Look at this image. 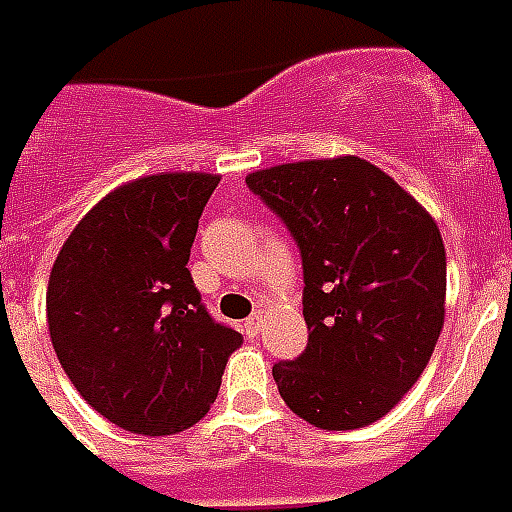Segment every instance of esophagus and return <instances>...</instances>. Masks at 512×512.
<instances>
[{"instance_id":"esophagus-1","label":"esophagus","mask_w":512,"mask_h":512,"mask_svg":"<svg viewBox=\"0 0 512 512\" xmlns=\"http://www.w3.org/2000/svg\"><path fill=\"white\" fill-rule=\"evenodd\" d=\"M261 326H264V318L256 313V315H251L248 321H245V326H242V329H245V334H248V337H256V334L261 332Z\"/></svg>"}]
</instances>
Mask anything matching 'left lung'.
Masks as SVG:
<instances>
[{"instance_id":"8db88e82","label":"left lung","mask_w":512,"mask_h":512,"mask_svg":"<svg viewBox=\"0 0 512 512\" xmlns=\"http://www.w3.org/2000/svg\"><path fill=\"white\" fill-rule=\"evenodd\" d=\"M302 256L307 348L272 378L299 418L329 432L375 424L413 388L445 321V245L434 218L359 156L245 178Z\"/></svg>"}]
</instances>
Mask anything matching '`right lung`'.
<instances>
[{
	"label": "right lung",
	"instance_id": "right-lung-1",
	"mask_svg": "<svg viewBox=\"0 0 512 512\" xmlns=\"http://www.w3.org/2000/svg\"><path fill=\"white\" fill-rule=\"evenodd\" d=\"M218 180L159 172L118 186L53 261V351L80 397L126 432L156 437L197 424L242 345L207 313L186 267Z\"/></svg>",
	"mask_w": 512,
	"mask_h": 512
}]
</instances>
